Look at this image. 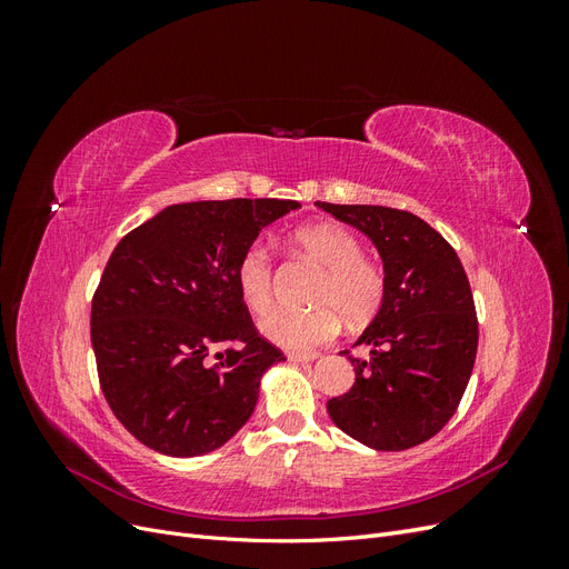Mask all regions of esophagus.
I'll return each mask as SVG.
<instances>
[{
    "instance_id": "34e87169",
    "label": "esophagus",
    "mask_w": 569,
    "mask_h": 569,
    "mask_svg": "<svg viewBox=\"0 0 569 569\" xmlns=\"http://www.w3.org/2000/svg\"><path fill=\"white\" fill-rule=\"evenodd\" d=\"M287 358L291 360V363H311V360L318 358L316 351H289Z\"/></svg>"
}]
</instances>
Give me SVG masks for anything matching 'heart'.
<instances>
[{
    "label": "heart",
    "instance_id": "heart-1",
    "mask_svg": "<svg viewBox=\"0 0 569 569\" xmlns=\"http://www.w3.org/2000/svg\"><path fill=\"white\" fill-rule=\"evenodd\" d=\"M291 244L320 268L313 284L311 311H274L261 322V332L287 349H313L335 337L339 318L347 325L370 322L385 303L387 274L363 256L360 239L335 222L303 226L291 234ZM237 291L251 313L263 316L272 306V253L263 242H251L234 266Z\"/></svg>",
    "mask_w": 569,
    "mask_h": 569
}]
</instances>
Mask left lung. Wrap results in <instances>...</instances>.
<instances>
[{
	"instance_id": "left-lung-1",
	"label": "left lung",
	"mask_w": 569,
	"mask_h": 569,
	"mask_svg": "<svg viewBox=\"0 0 569 569\" xmlns=\"http://www.w3.org/2000/svg\"><path fill=\"white\" fill-rule=\"evenodd\" d=\"M372 239L387 297L358 337L353 387L327 401L332 422L377 451H406L453 418L470 382L479 325L456 249L418 216L387 206L316 201Z\"/></svg>"
}]
</instances>
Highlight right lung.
Masks as SVG:
<instances>
[{"instance_id":"obj_1","label":"right lung","mask_w":569,"mask_h":569,"mask_svg":"<svg viewBox=\"0 0 569 569\" xmlns=\"http://www.w3.org/2000/svg\"><path fill=\"white\" fill-rule=\"evenodd\" d=\"M299 206L173 203L120 239L92 297L90 335L101 391L137 441L201 456L251 418L263 372L284 353L258 335L234 266L258 232ZM213 348L223 351L211 359Z\"/></svg>"}]
</instances>
